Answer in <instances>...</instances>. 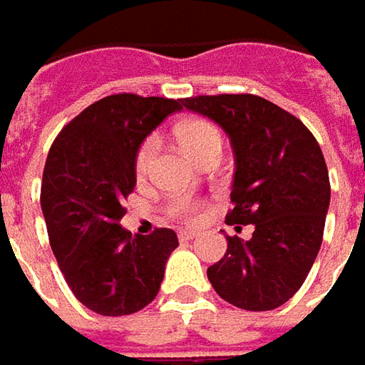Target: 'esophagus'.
<instances>
[{
    "label": "esophagus",
    "mask_w": 365,
    "mask_h": 365,
    "mask_svg": "<svg viewBox=\"0 0 365 365\" xmlns=\"http://www.w3.org/2000/svg\"><path fill=\"white\" fill-rule=\"evenodd\" d=\"M197 234H200L197 230H180L178 238H180V240H192V238H195Z\"/></svg>",
    "instance_id": "1"
}]
</instances>
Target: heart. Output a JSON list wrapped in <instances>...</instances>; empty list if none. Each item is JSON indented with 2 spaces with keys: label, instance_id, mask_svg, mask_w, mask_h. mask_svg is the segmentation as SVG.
<instances>
[{
  "label": "heart",
  "instance_id": "heart-1",
  "mask_svg": "<svg viewBox=\"0 0 365 365\" xmlns=\"http://www.w3.org/2000/svg\"><path fill=\"white\" fill-rule=\"evenodd\" d=\"M178 139L182 147L197 161L206 151L210 149H222V135L220 131L207 123V120L194 119L185 120L178 127ZM153 153H155V141L147 139L139 145L137 153H135V161H133V170L137 178H145L149 173L151 161H153ZM171 216L182 218V220H195L200 207L194 200H175L170 206Z\"/></svg>",
  "mask_w": 365,
  "mask_h": 365
}]
</instances>
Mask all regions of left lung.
<instances>
[{
    "label": "left lung",
    "instance_id": "obj_1",
    "mask_svg": "<svg viewBox=\"0 0 365 365\" xmlns=\"http://www.w3.org/2000/svg\"><path fill=\"white\" fill-rule=\"evenodd\" d=\"M182 105L228 135L236 168L226 222L255 228L250 240L226 236L228 250L207 279L234 307H281L307 279L323 240L331 187L319 143L297 117L257 95L192 96Z\"/></svg>",
    "mask_w": 365,
    "mask_h": 365
}]
</instances>
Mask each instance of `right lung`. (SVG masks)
<instances>
[{"instance_id":"1","label":"right lung","mask_w":365,"mask_h":365,"mask_svg":"<svg viewBox=\"0 0 365 365\" xmlns=\"http://www.w3.org/2000/svg\"><path fill=\"white\" fill-rule=\"evenodd\" d=\"M182 107V98L105 96L70 120L50 147L40 195L50 246L74 297L98 315L147 307L180 245L170 228L133 236L120 218L123 200L137 183L139 145Z\"/></svg>"}]
</instances>
